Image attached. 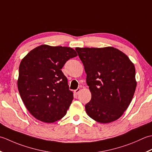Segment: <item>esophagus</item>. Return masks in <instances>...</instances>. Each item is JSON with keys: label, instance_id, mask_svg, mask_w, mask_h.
Returning <instances> with one entry per match:
<instances>
[{"label": "esophagus", "instance_id": "obj_1", "mask_svg": "<svg viewBox=\"0 0 152 152\" xmlns=\"http://www.w3.org/2000/svg\"><path fill=\"white\" fill-rule=\"evenodd\" d=\"M80 88H77L76 90H75V91H74V92H75L76 94H78L79 92H80Z\"/></svg>", "mask_w": 152, "mask_h": 152}]
</instances>
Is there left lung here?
Wrapping results in <instances>:
<instances>
[{"label": "left lung", "instance_id": "1", "mask_svg": "<svg viewBox=\"0 0 152 152\" xmlns=\"http://www.w3.org/2000/svg\"><path fill=\"white\" fill-rule=\"evenodd\" d=\"M75 50L84 65L92 95L85 105L86 113L100 123L118 119L131 104L137 87L134 64L112 46Z\"/></svg>", "mask_w": 152, "mask_h": 152}]
</instances>
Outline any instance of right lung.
Returning <instances> with one entry per match:
<instances>
[{"label": "right lung", "mask_w": 152, "mask_h": 152, "mask_svg": "<svg viewBox=\"0 0 152 152\" xmlns=\"http://www.w3.org/2000/svg\"><path fill=\"white\" fill-rule=\"evenodd\" d=\"M77 56L70 47L42 45L21 60L18 91L27 110L37 119L54 123L66 114L73 93L61 69Z\"/></svg>", "instance_id": "1"}]
</instances>
